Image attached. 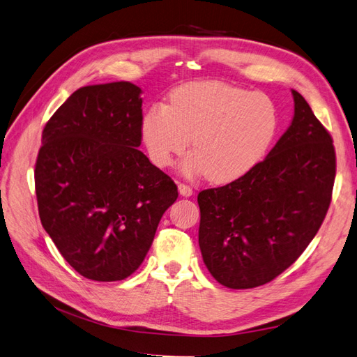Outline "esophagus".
Returning <instances> with one entry per match:
<instances>
[{
  "label": "esophagus",
  "instance_id": "1",
  "mask_svg": "<svg viewBox=\"0 0 357 357\" xmlns=\"http://www.w3.org/2000/svg\"><path fill=\"white\" fill-rule=\"evenodd\" d=\"M178 192L180 195L183 197H192L193 195V189L188 185H185V183H178Z\"/></svg>",
  "mask_w": 357,
  "mask_h": 357
}]
</instances>
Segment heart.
Segmentation results:
<instances>
[{"instance_id":"obj_1","label":"heart","mask_w":357,"mask_h":357,"mask_svg":"<svg viewBox=\"0 0 357 357\" xmlns=\"http://www.w3.org/2000/svg\"><path fill=\"white\" fill-rule=\"evenodd\" d=\"M278 131V112L269 96L220 82L183 84L169 105L150 107L142 132L153 164L168 167L190 144L183 164L188 174L205 172L213 183H229L259 164Z\"/></svg>"}]
</instances>
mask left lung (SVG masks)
Segmentation results:
<instances>
[{
  "instance_id": "obj_1",
  "label": "left lung",
  "mask_w": 357,
  "mask_h": 357,
  "mask_svg": "<svg viewBox=\"0 0 357 357\" xmlns=\"http://www.w3.org/2000/svg\"><path fill=\"white\" fill-rule=\"evenodd\" d=\"M268 156L243 177L199 192L205 266L231 289L271 282L305 250L325 220L337 158L332 137L304 96Z\"/></svg>"
}]
</instances>
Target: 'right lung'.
Returning a JSON list of instances; mask_svg holds the SVG:
<instances>
[{
  "label": "right lung",
  "instance_id": "right-lung-1",
  "mask_svg": "<svg viewBox=\"0 0 357 357\" xmlns=\"http://www.w3.org/2000/svg\"><path fill=\"white\" fill-rule=\"evenodd\" d=\"M142 89L129 82L84 86L49 119L36 162L43 228L63 259L95 282L142 265L176 183L138 150Z\"/></svg>",
  "mask_w": 357,
  "mask_h": 357
}]
</instances>
